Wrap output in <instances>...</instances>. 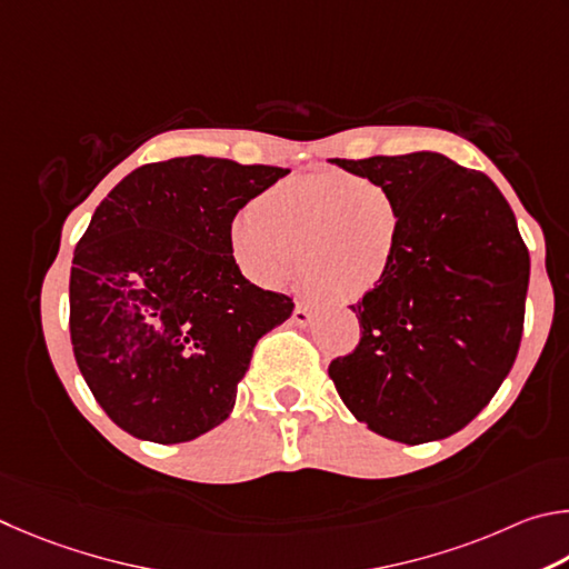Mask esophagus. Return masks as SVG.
<instances>
[{"instance_id": "1", "label": "esophagus", "mask_w": 569, "mask_h": 569, "mask_svg": "<svg viewBox=\"0 0 569 569\" xmlns=\"http://www.w3.org/2000/svg\"><path fill=\"white\" fill-rule=\"evenodd\" d=\"M310 320H312L310 305L297 302V305H295V312H292V322H295V325H307Z\"/></svg>"}]
</instances>
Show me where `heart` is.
I'll return each mask as SVG.
<instances>
[{
	"instance_id": "b5f03b06",
	"label": "heart",
	"mask_w": 569,
	"mask_h": 569,
	"mask_svg": "<svg viewBox=\"0 0 569 569\" xmlns=\"http://www.w3.org/2000/svg\"><path fill=\"white\" fill-rule=\"evenodd\" d=\"M400 239L395 197L345 172H312L269 187L229 229L234 262L257 284L277 290L302 267L305 282L337 302L377 290Z\"/></svg>"
}]
</instances>
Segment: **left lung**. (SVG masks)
<instances>
[{"mask_svg": "<svg viewBox=\"0 0 569 569\" xmlns=\"http://www.w3.org/2000/svg\"><path fill=\"white\" fill-rule=\"evenodd\" d=\"M395 197L402 239L385 282L350 305L360 345L330 377L357 420L422 445L480 415L522 340L530 252L500 189L437 152L332 159Z\"/></svg>", "mask_w": 569, "mask_h": 569, "instance_id": "left-lung-1", "label": "left lung"}]
</instances>
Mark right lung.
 Returning a JSON list of instances; mask_svg holds the SVG:
<instances>
[{
	"label": "right lung",
	"mask_w": 569,
	"mask_h": 569,
	"mask_svg": "<svg viewBox=\"0 0 569 569\" xmlns=\"http://www.w3.org/2000/svg\"><path fill=\"white\" fill-rule=\"evenodd\" d=\"M290 169L174 157L127 174L92 214L69 274V337L109 420L157 445L224 422L257 340L292 300L244 279L239 209Z\"/></svg>",
	"instance_id": "1"
}]
</instances>
